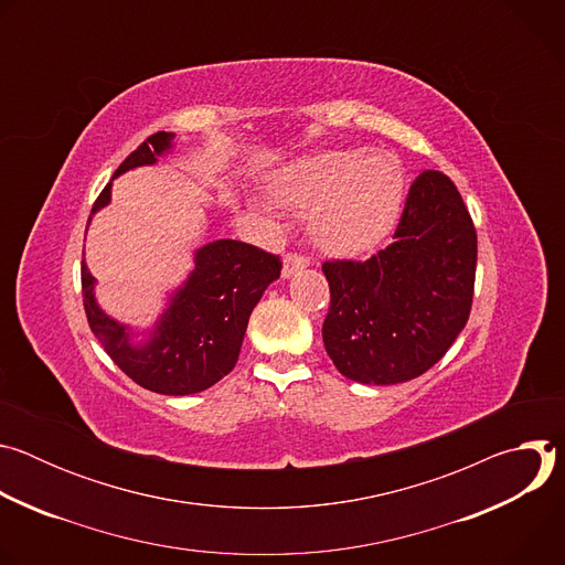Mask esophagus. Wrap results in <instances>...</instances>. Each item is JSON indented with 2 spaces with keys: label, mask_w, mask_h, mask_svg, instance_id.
Instances as JSON below:
<instances>
[{
  "label": "esophagus",
  "mask_w": 565,
  "mask_h": 565,
  "mask_svg": "<svg viewBox=\"0 0 565 565\" xmlns=\"http://www.w3.org/2000/svg\"><path fill=\"white\" fill-rule=\"evenodd\" d=\"M310 264V259L306 257V255H301V253H288L286 257H284V277H290V275H295L297 270H301V268H306Z\"/></svg>",
  "instance_id": "34e87169"
}]
</instances>
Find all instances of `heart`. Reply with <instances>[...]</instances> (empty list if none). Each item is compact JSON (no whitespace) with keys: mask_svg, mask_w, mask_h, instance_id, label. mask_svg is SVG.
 Here are the masks:
<instances>
[{"mask_svg":"<svg viewBox=\"0 0 565 565\" xmlns=\"http://www.w3.org/2000/svg\"><path fill=\"white\" fill-rule=\"evenodd\" d=\"M270 192L286 207L310 210V232L321 248L360 255L395 225L405 174L388 151H321L277 174Z\"/></svg>","mask_w":565,"mask_h":565,"instance_id":"1","label":"heart"}]
</instances>
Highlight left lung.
Wrapping results in <instances>:
<instances>
[{
	"instance_id": "obj_1",
	"label": "left lung",
	"mask_w": 565,
	"mask_h": 565,
	"mask_svg": "<svg viewBox=\"0 0 565 565\" xmlns=\"http://www.w3.org/2000/svg\"><path fill=\"white\" fill-rule=\"evenodd\" d=\"M393 238L366 262L321 264L331 288L321 338L338 371L362 384L429 371L471 310L476 227L449 177H416Z\"/></svg>"
}]
</instances>
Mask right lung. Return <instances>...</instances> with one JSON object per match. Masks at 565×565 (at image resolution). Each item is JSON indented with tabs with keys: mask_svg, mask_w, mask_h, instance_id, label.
<instances>
[{
	"mask_svg": "<svg viewBox=\"0 0 565 565\" xmlns=\"http://www.w3.org/2000/svg\"><path fill=\"white\" fill-rule=\"evenodd\" d=\"M170 145L172 134H151L122 160L114 177L156 163L158 153L168 151ZM109 199L111 183L98 194L92 214ZM279 275V255L232 238L212 241L196 253L194 273L142 349L131 347L127 329L98 308L94 277L85 262L83 303L94 335L125 375L153 393L190 395L210 388L234 369L250 312Z\"/></svg>",
	"mask_w": 565,
	"mask_h": 565,
	"instance_id": "obj_1",
	"label": "right lung"
}]
</instances>
